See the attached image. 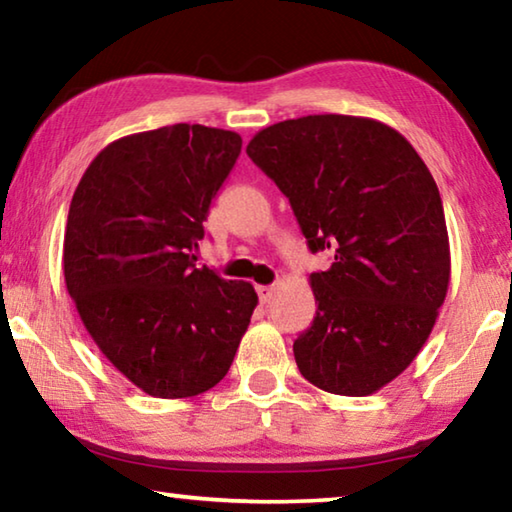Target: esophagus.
<instances>
[{
	"label": "esophagus",
	"mask_w": 512,
	"mask_h": 512,
	"mask_svg": "<svg viewBox=\"0 0 512 512\" xmlns=\"http://www.w3.org/2000/svg\"><path fill=\"white\" fill-rule=\"evenodd\" d=\"M257 296L262 302H271V298L275 296V287L273 284H262V287H257Z\"/></svg>",
	"instance_id": "1"
}]
</instances>
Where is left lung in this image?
Returning a JSON list of instances; mask_svg holds the SVG:
<instances>
[{"instance_id": "1", "label": "left lung", "mask_w": 512, "mask_h": 512, "mask_svg": "<svg viewBox=\"0 0 512 512\" xmlns=\"http://www.w3.org/2000/svg\"><path fill=\"white\" fill-rule=\"evenodd\" d=\"M248 158L289 198L311 253L318 302L293 343L302 377L363 397L409 368L449 284V239L436 180L413 146L375 119L309 115L259 131Z\"/></svg>"}]
</instances>
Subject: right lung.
Returning a JSON list of instances; mask_svg holds the SVG:
<instances>
[{"label":"right lung","mask_w":512,"mask_h":512,"mask_svg":"<svg viewBox=\"0 0 512 512\" xmlns=\"http://www.w3.org/2000/svg\"><path fill=\"white\" fill-rule=\"evenodd\" d=\"M241 137L173 124L108 144L72 196L63 271L92 341L162 400L219 384L257 307L250 282L196 268L203 221Z\"/></svg>","instance_id":"right-lung-1"}]
</instances>
